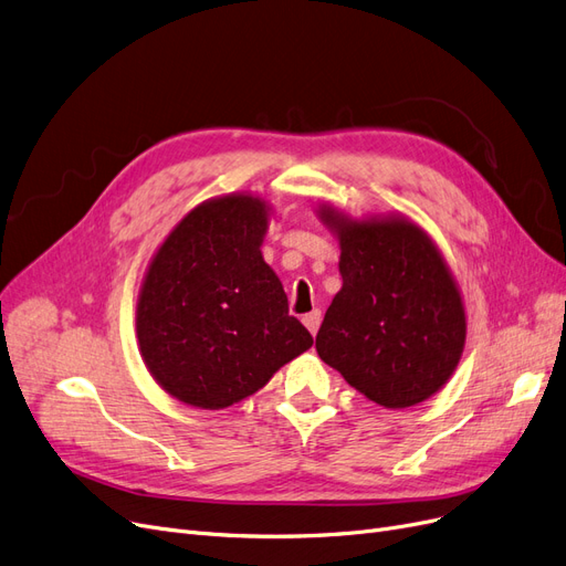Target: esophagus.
<instances>
[{
	"label": "esophagus",
	"instance_id": "34e87169",
	"mask_svg": "<svg viewBox=\"0 0 566 566\" xmlns=\"http://www.w3.org/2000/svg\"><path fill=\"white\" fill-rule=\"evenodd\" d=\"M303 324H305V328L312 333V336H317L319 324H322V312H319V310L307 312V315L303 317Z\"/></svg>",
	"mask_w": 566,
	"mask_h": 566
}]
</instances>
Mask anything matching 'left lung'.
I'll use <instances>...</instances> for the list:
<instances>
[{"label": "left lung", "mask_w": 566, "mask_h": 566, "mask_svg": "<svg viewBox=\"0 0 566 566\" xmlns=\"http://www.w3.org/2000/svg\"><path fill=\"white\" fill-rule=\"evenodd\" d=\"M317 217L340 244L343 286L317 333V354L349 387L401 410L441 391L467 345V307L443 251L410 217Z\"/></svg>", "instance_id": "8db88e82"}]
</instances>
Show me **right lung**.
Wrapping results in <instances>:
<instances>
[{
  "label": "right lung",
  "mask_w": 566,
  "mask_h": 566,
  "mask_svg": "<svg viewBox=\"0 0 566 566\" xmlns=\"http://www.w3.org/2000/svg\"><path fill=\"white\" fill-rule=\"evenodd\" d=\"M270 217L259 193L209 198L184 214L146 265L137 347L156 385L186 406L240 403L312 347L261 254Z\"/></svg>",
  "instance_id": "add662e5"
}]
</instances>
